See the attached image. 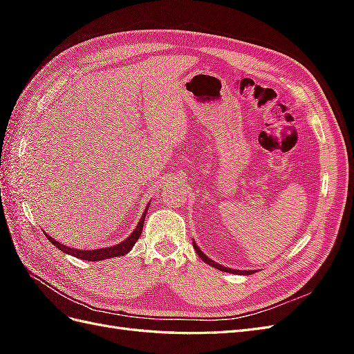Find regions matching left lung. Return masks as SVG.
<instances>
[{"mask_svg":"<svg viewBox=\"0 0 354 354\" xmlns=\"http://www.w3.org/2000/svg\"><path fill=\"white\" fill-rule=\"evenodd\" d=\"M194 248H195L196 254L201 257L202 261H205L207 264H209V266H212V267H216V269H218V270H221V272H227V273H233V274H252V273H254V270H234V269H229V267H224V266L216 263L214 260H211L209 257H207L205 254H203V252L199 250V246H198L195 242H194Z\"/></svg>","mask_w":354,"mask_h":354,"instance_id":"8db88e82","label":"left lung"}]
</instances>
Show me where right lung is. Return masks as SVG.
Returning <instances> with one entry per match:
<instances>
[{
    "label": "right lung",
    "mask_w": 354,
    "mask_h": 354,
    "mask_svg": "<svg viewBox=\"0 0 354 354\" xmlns=\"http://www.w3.org/2000/svg\"><path fill=\"white\" fill-rule=\"evenodd\" d=\"M147 208L149 205L146 207L143 216L140 217V221H138L137 227L134 229V232L128 236L125 241L116 243L113 246H109V248H100V250H91V251H85V250H77V248H69V246L63 245L60 242H57L56 239H53L50 234L46 233L47 239L56 246V248H59L60 251L66 252L72 257H77V259H81V260H85V261H102V260H106V259H112V257H120V255H125L131 251V248L134 246V243L137 242V239L140 238L142 234V230H143V224H145V217H146V212H147Z\"/></svg>",
    "instance_id": "1"
}]
</instances>
